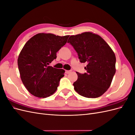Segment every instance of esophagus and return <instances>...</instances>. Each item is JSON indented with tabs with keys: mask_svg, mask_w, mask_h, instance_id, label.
<instances>
[{
	"mask_svg": "<svg viewBox=\"0 0 135 135\" xmlns=\"http://www.w3.org/2000/svg\"><path fill=\"white\" fill-rule=\"evenodd\" d=\"M65 73H66V74H70V73H71V70H66L65 71Z\"/></svg>",
	"mask_w": 135,
	"mask_h": 135,
	"instance_id": "34e87169",
	"label": "esophagus"
}]
</instances>
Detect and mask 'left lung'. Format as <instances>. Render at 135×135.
Masks as SVG:
<instances>
[{
  "mask_svg": "<svg viewBox=\"0 0 135 135\" xmlns=\"http://www.w3.org/2000/svg\"><path fill=\"white\" fill-rule=\"evenodd\" d=\"M68 43L77 52L80 62L87 64V73L76 72L75 91L87 98H97L108 90L115 73L116 57L112 48L100 36L91 32L71 35Z\"/></svg>",
  "mask_w": 135,
  "mask_h": 135,
  "instance_id": "left-lung-1",
  "label": "left lung"
}]
</instances>
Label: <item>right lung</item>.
Instances as JSON below:
<instances>
[{"label":"right lung","mask_w":135,"mask_h":135,"mask_svg":"<svg viewBox=\"0 0 135 135\" xmlns=\"http://www.w3.org/2000/svg\"><path fill=\"white\" fill-rule=\"evenodd\" d=\"M69 35L39 33L26 43L17 60L23 85L32 95L46 98L57 89L65 70L49 66L56 53L66 43Z\"/></svg>","instance_id":"obj_1"}]
</instances>
